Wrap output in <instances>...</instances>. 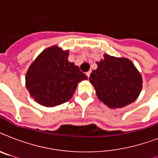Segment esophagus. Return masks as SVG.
I'll return each instance as SVG.
<instances>
[{
  "label": "esophagus",
  "mask_w": 158,
  "mask_h": 158,
  "mask_svg": "<svg viewBox=\"0 0 158 158\" xmlns=\"http://www.w3.org/2000/svg\"><path fill=\"white\" fill-rule=\"evenodd\" d=\"M90 74H91V71H88L86 73V74H87V76H88V78H89V77H90Z\"/></svg>",
  "instance_id": "1"
}]
</instances>
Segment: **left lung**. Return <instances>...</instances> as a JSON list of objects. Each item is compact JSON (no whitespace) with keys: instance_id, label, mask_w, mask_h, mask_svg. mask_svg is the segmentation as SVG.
I'll return each mask as SVG.
<instances>
[{"instance_id":"1","label":"left lung","mask_w":158,"mask_h":158,"mask_svg":"<svg viewBox=\"0 0 158 158\" xmlns=\"http://www.w3.org/2000/svg\"><path fill=\"white\" fill-rule=\"evenodd\" d=\"M97 64L89 81L100 101L110 108H121L137 99L142 90V76L130 60L105 54Z\"/></svg>"}]
</instances>
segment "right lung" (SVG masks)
Returning a JSON list of instances; mask_svg holds the SVG:
<instances>
[{
  "label": "right lung",
  "instance_id": "obj_1",
  "mask_svg": "<svg viewBox=\"0 0 158 158\" xmlns=\"http://www.w3.org/2000/svg\"><path fill=\"white\" fill-rule=\"evenodd\" d=\"M69 52L52 46L43 51L26 74V88L40 105L52 107L69 101L79 82L88 79L68 60Z\"/></svg>",
  "mask_w": 158,
  "mask_h": 158
}]
</instances>
